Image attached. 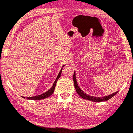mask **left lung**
Segmentation results:
<instances>
[{"label":"left lung","mask_w":133,"mask_h":133,"mask_svg":"<svg viewBox=\"0 0 133 133\" xmlns=\"http://www.w3.org/2000/svg\"><path fill=\"white\" fill-rule=\"evenodd\" d=\"M73 81H74V87L75 88V90H76V92H77L78 94L82 98H84V99H87V100H90V101H95V102H101V101H107L109 99H110L113 96H115L116 93L118 92V91H117V92L112 93V94L108 96H104V97H94V96H90L85 93L84 92V91H82V90L81 89V88L79 87V86L78 85L77 80H76V77H75V71H74V73L73 75Z\"/></svg>","instance_id":"obj_1"}]
</instances>
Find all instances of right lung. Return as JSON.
Instances as JSON below:
<instances>
[{
  "label": "right lung",
  "instance_id": "1",
  "mask_svg": "<svg viewBox=\"0 0 133 133\" xmlns=\"http://www.w3.org/2000/svg\"><path fill=\"white\" fill-rule=\"evenodd\" d=\"M65 66V65H63V66H62V69L60 70V72L58 74V75L57 76L56 78L55 81V82L54 83V84L52 85V87H51V88L49 90H48V91H46V92L43 93V94L40 95H38V96H33V97H26L27 99L29 100H41V99H44V98H47L49 96H50L54 92V90H55V88L56 87V82L58 81V80L59 79V78L61 77V73H62V69H63V67ZM22 98H25V97H23V96H21Z\"/></svg>",
  "mask_w": 133,
  "mask_h": 133
}]
</instances>
